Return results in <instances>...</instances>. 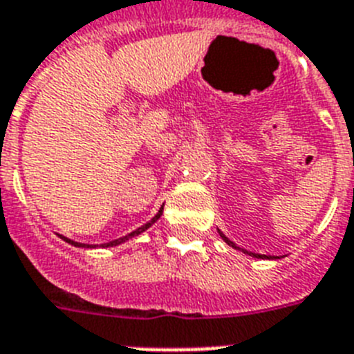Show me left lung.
<instances>
[{
  "instance_id": "1",
  "label": "left lung",
  "mask_w": 354,
  "mask_h": 354,
  "mask_svg": "<svg viewBox=\"0 0 354 354\" xmlns=\"http://www.w3.org/2000/svg\"><path fill=\"white\" fill-rule=\"evenodd\" d=\"M220 236L223 238V242H225V243H229V245H232V247H236L234 243L231 242V240H229V238L225 236V234H223V232H220ZM236 249H240V247H236ZM243 252H247V251H243ZM247 254H251V257H254V258H267L266 254H254V252H247Z\"/></svg>"
}]
</instances>
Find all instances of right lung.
I'll list each match as a JSON object with an SVG mask.
<instances>
[{
  "label": "right lung",
  "mask_w": 354,
  "mask_h": 354,
  "mask_svg": "<svg viewBox=\"0 0 354 354\" xmlns=\"http://www.w3.org/2000/svg\"><path fill=\"white\" fill-rule=\"evenodd\" d=\"M162 212H163V207L162 209H160V211H158V214L154 218H152L151 222L149 223H145V225H142L140 227V229H136V231H132L131 234H127V236H123V238H118V240H112V242H109V243H103L102 247H112V245H118V243H123L125 242V240H129V238H132V236H138V234H140V232H143L145 231V229H147V227H151L152 223L156 222L158 218L162 216ZM63 240H65V242H68V243H73V245H76V247H91V245H85V243H77V242H73V240H68V238H65V236H62Z\"/></svg>",
  "instance_id": "add662e5"
}]
</instances>
